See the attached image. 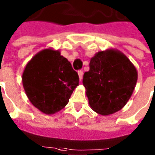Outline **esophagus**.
<instances>
[{"mask_svg": "<svg viewBox=\"0 0 155 155\" xmlns=\"http://www.w3.org/2000/svg\"><path fill=\"white\" fill-rule=\"evenodd\" d=\"M78 73L79 80H80V81H81V79H82V77H83V71H82V70H79Z\"/></svg>", "mask_w": 155, "mask_h": 155, "instance_id": "esophagus-1", "label": "esophagus"}]
</instances>
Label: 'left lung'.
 <instances>
[{
  "instance_id": "1",
  "label": "left lung",
  "mask_w": 155,
  "mask_h": 155,
  "mask_svg": "<svg viewBox=\"0 0 155 155\" xmlns=\"http://www.w3.org/2000/svg\"><path fill=\"white\" fill-rule=\"evenodd\" d=\"M138 72L126 55L113 49L98 52L90 59L82 83L93 110L101 115L120 110L130 98Z\"/></svg>"
}]
</instances>
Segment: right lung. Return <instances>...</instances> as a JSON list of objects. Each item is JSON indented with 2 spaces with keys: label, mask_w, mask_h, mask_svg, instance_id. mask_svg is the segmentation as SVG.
I'll return each mask as SVG.
<instances>
[{
  "label": "right lung",
  "mask_w": 155,
  "mask_h": 155,
  "mask_svg": "<svg viewBox=\"0 0 155 155\" xmlns=\"http://www.w3.org/2000/svg\"><path fill=\"white\" fill-rule=\"evenodd\" d=\"M27 97L36 108L54 114L69 102L79 84L78 74L58 50L45 49L33 57L22 74Z\"/></svg>",
  "instance_id": "add662e5"
}]
</instances>
